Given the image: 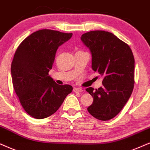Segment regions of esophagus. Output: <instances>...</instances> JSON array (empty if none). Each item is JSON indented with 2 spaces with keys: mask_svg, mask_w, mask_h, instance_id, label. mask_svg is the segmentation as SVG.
<instances>
[{
  "mask_svg": "<svg viewBox=\"0 0 150 150\" xmlns=\"http://www.w3.org/2000/svg\"><path fill=\"white\" fill-rule=\"evenodd\" d=\"M73 91L75 93H80L83 91V89L81 88H74Z\"/></svg>",
  "mask_w": 150,
  "mask_h": 150,
  "instance_id": "esophagus-1",
  "label": "esophagus"
}]
</instances>
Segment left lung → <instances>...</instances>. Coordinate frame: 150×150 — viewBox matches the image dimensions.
I'll list each match as a JSON object with an SVG mask.
<instances>
[{
  "label": "left lung",
  "instance_id": "1",
  "mask_svg": "<svg viewBox=\"0 0 150 150\" xmlns=\"http://www.w3.org/2000/svg\"><path fill=\"white\" fill-rule=\"evenodd\" d=\"M81 40L91 52L92 69L103 77L102 87L86 89L93 98L87 110L98 120H111L120 113L133 91V53L126 43L103 30L83 34Z\"/></svg>",
  "mask_w": 150,
  "mask_h": 150
}]
</instances>
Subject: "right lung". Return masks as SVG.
<instances>
[{
	"label": "right lung",
	"mask_w": 150,
	"mask_h": 150,
	"mask_svg": "<svg viewBox=\"0 0 150 150\" xmlns=\"http://www.w3.org/2000/svg\"><path fill=\"white\" fill-rule=\"evenodd\" d=\"M73 34L57 30H38L17 48L11 65L15 93L25 111L43 119L54 113L73 91L71 85H59L49 76L57 48Z\"/></svg>",
	"instance_id": "obj_1"
}]
</instances>
